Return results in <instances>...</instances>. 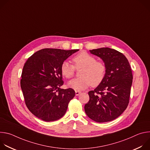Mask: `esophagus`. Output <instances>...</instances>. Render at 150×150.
<instances>
[{"instance_id": "1", "label": "esophagus", "mask_w": 150, "mask_h": 150, "mask_svg": "<svg viewBox=\"0 0 150 150\" xmlns=\"http://www.w3.org/2000/svg\"><path fill=\"white\" fill-rule=\"evenodd\" d=\"M81 93V91H75V95H76V96H79Z\"/></svg>"}]
</instances>
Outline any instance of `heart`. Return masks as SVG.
Returning a JSON list of instances; mask_svg holds the SVG:
<instances>
[{"instance_id":"1","label":"heart","mask_w":150,"mask_h":150,"mask_svg":"<svg viewBox=\"0 0 150 150\" xmlns=\"http://www.w3.org/2000/svg\"><path fill=\"white\" fill-rule=\"evenodd\" d=\"M72 60L74 66L67 61L63 62L60 66L62 75L68 79L73 77L75 69L82 68L79 74L81 78L69 81V87L76 91H82L87 88L90 85L95 87L102 82L106 72L104 63L97 61L94 57L85 52L75 56Z\"/></svg>"}]
</instances>
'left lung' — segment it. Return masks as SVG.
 I'll return each mask as SVG.
<instances>
[{
	"label": "left lung",
	"mask_w": 150,
	"mask_h": 150,
	"mask_svg": "<svg viewBox=\"0 0 150 150\" xmlns=\"http://www.w3.org/2000/svg\"><path fill=\"white\" fill-rule=\"evenodd\" d=\"M90 52L103 60L106 72L102 82L88 92L90 100L84 106L85 112L95 122H110L118 117L129 104L132 70L126 57L115 49L103 47Z\"/></svg>",
	"instance_id": "left-lung-1"
}]
</instances>
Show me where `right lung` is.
I'll use <instances>...</instances> for the list:
<instances>
[{"label": "right lung", "instance_id": "obj_1", "mask_svg": "<svg viewBox=\"0 0 150 150\" xmlns=\"http://www.w3.org/2000/svg\"><path fill=\"white\" fill-rule=\"evenodd\" d=\"M75 50L43 49L30 56L24 64L21 79L25 102L28 110L46 122L60 119L74 97L72 88L62 89L60 66Z\"/></svg>", "mask_w": 150, "mask_h": 150}]
</instances>
